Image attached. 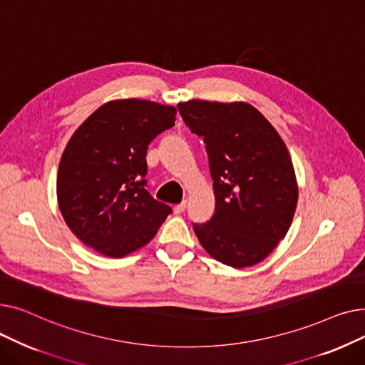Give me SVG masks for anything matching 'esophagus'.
<instances>
[{"mask_svg":"<svg viewBox=\"0 0 365 365\" xmlns=\"http://www.w3.org/2000/svg\"><path fill=\"white\" fill-rule=\"evenodd\" d=\"M186 210V201H183V202H180V204H178L176 207H175V213L176 215H180V213H183Z\"/></svg>","mask_w":365,"mask_h":365,"instance_id":"34e87169","label":"esophagus"}]
</instances>
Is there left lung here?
Here are the masks:
<instances>
[{
    "mask_svg": "<svg viewBox=\"0 0 365 365\" xmlns=\"http://www.w3.org/2000/svg\"><path fill=\"white\" fill-rule=\"evenodd\" d=\"M183 121L204 139L216 210L194 225L204 250L235 269L260 263L287 235L299 186L284 140L247 102L187 101Z\"/></svg>",
    "mask_w": 365,
    "mask_h": 365,
    "instance_id": "left-lung-1",
    "label": "left lung"
}]
</instances>
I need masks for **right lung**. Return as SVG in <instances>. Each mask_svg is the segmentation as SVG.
<instances>
[{
  "label": "right lung",
  "mask_w": 365,
  "mask_h": 365,
  "mask_svg": "<svg viewBox=\"0 0 365 365\" xmlns=\"http://www.w3.org/2000/svg\"><path fill=\"white\" fill-rule=\"evenodd\" d=\"M178 109L142 99L103 103L75 130L57 170V202L72 234L120 259L146 245L171 208L145 189L146 149Z\"/></svg>",
  "instance_id": "obj_1"
}]
</instances>
